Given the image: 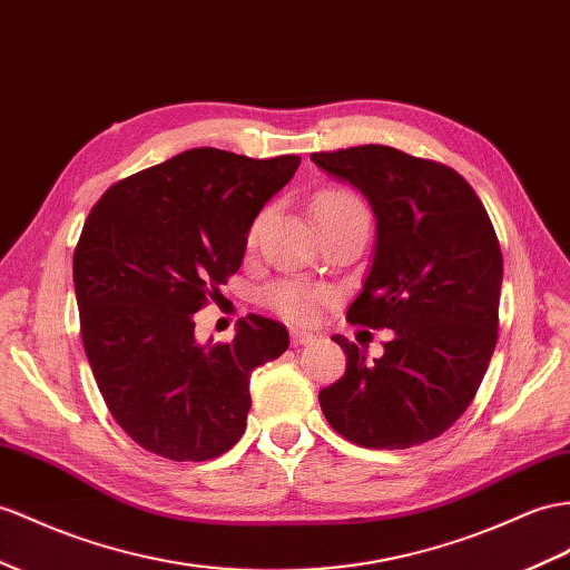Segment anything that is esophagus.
I'll return each instance as SVG.
<instances>
[{"label":"esophagus","mask_w":570,"mask_h":570,"mask_svg":"<svg viewBox=\"0 0 570 570\" xmlns=\"http://www.w3.org/2000/svg\"><path fill=\"white\" fill-rule=\"evenodd\" d=\"M313 342H315V334L313 332L291 330V344H294V346H305V344H313Z\"/></svg>","instance_id":"esophagus-1"}]
</instances>
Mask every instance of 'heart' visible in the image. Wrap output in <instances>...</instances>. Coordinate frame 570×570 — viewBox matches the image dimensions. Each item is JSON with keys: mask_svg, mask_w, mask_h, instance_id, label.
<instances>
[{"mask_svg": "<svg viewBox=\"0 0 570 570\" xmlns=\"http://www.w3.org/2000/svg\"><path fill=\"white\" fill-rule=\"evenodd\" d=\"M315 214L320 218V224H327V222H340V218H354V216H363L368 218V207L366 202H363L354 189L348 187H325L323 193L315 197ZM267 212H259L250 228H247V243H255L259 236V228L265 224ZM327 291L320 288V286H311V284H303V282H274L265 288V298L267 305L284 315L286 320H294V323H305V320L313 317L315 311V303L320 298H325Z\"/></svg>", "mask_w": 570, "mask_h": 570, "instance_id": "heart-1", "label": "heart"}]
</instances>
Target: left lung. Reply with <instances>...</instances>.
Returning a JSON list of instances; mask_svg holds the SVG:
<instances>
[{"mask_svg": "<svg viewBox=\"0 0 570 570\" xmlns=\"http://www.w3.org/2000/svg\"><path fill=\"white\" fill-rule=\"evenodd\" d=\"M371 202L377 243L352 325L392 330L381 358L346 337L337 383L320 390L330 426L373 450L433 441L464 414L499 340L503 255L484 204L458 170L383 144L311 154Z\"/></svg>", "mask_w": 570, "mask_h": 570, "instance_id": "1", "label": "left lung"}]
</instances>
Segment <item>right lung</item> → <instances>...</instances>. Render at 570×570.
<instances>
[{"label":"right lung","mask_w":570,"mask_h":570,"mask_svg":"<svg viewBox=\"0 0 570 570\" xmlns=\"http://www.w3.org/2000/svg\"><path fill=\"white\" fill-rule=\"evenodd\" d=\"M298 156L189 149L110 185L75 250L81 342L112 419L137 445L204 462L240 441L250 373L288 332L247 315L228 344H197L195 313L240 269L247 228Z\"/></svg>","instance_id":"1"}]
</instances>
